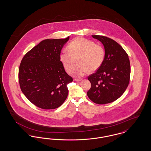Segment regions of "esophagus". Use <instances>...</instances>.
Instances as JSON below:
<instances>
[{"mask_svg": "<svg viewBox=\"0 0 151 151\" xmlns=\"http://www.w3.org/2000/svg\"><path fill=\"white\" fill-rule=\"evenodd\" d=\"M81 80V79H80V78H76V79H75V81H80Z\"/></svg>", "mask_w": 151, "mask_h": 151, "instance_id": "34e87169", "label": "esophagus"}]
</instances>
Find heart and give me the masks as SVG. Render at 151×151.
<instances>
[{
	"label": "heart",
	"instance_id": "b5f03b06",
	"mask_svg": "<svg viewBox=\"0 0 151 151\" xmlns=\"http://www.w3.org/2000/svg\"><path fill=\"white\" fill-rule=\"evenodd\" d=\"M68 50L62 51L60 60L68 73H72L76 77L84 76L88 71L98 70L102 65L105 56L104 47L93 41L84 38H76L68 44ZM78 59V65L73 68ZM73 71H72V70Z\"/></svg>",
	"mask_w": 151,
	"mask_h": 151
}]
</instances>
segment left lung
Here are the masks:
<instances>
[{"label": "left lung", "instance_id": "8db88e82", "mask_svg": "<svg viewBox=\"0 0 151 151\" xmlns=\"http://www.w3.org/2000/svg\"><path fill=\"white\" fill-rule=\"evenodd\" d=\"M105 47V59L100 67L88 77L91 87L87 96L93 102L106 104L119 99L129 84L130 62L122 46L106 36L93 35Z\"/></svg>", "mask_w": 151, "mask_h": 151}]
</instances>
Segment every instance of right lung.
<instances>
[{"label":"right lung","mask_w":151,"mask_h":151,"mask_svg":"<svg viewBox=\"0 0 151 151\" xmlns=\"http://www.w3.org/2000/svg\"><path fill=\"white\" fill-rule=\"evenodd\" d=\"M69 40H44L25 54L19 70L22 92L33 104L54 109L67 97V85L73 81L60 60L61 50Z\"/></svg>","instance_id":"right-lung-1"}]
</instances>
